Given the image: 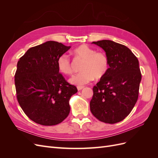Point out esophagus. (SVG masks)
Listing matches in <instances>:
<instances>
[{
  "label": "esophagus",
  "mask_w": 158,
  "mask_h": 158,
  "mask_svg": "<svg viewBox=\"0 0 158 158\" xmlns=\"http://www.w3.org/2000/svg\"><path fill=\"white\" fill-rule=\"evenodd\" d=\"M84 88V86H78V87H77V89H78V91H80V90H81V89H82Z\"/></svg>",
  "instance_id": "obj_1"
}]
</instances>
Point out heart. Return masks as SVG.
Instances as JSON below:
<instances>
[{
  "mask_svg": "<svg viewBox=\"0 0 158 158\" xmlns=\"http://www.w3.org/2000/svg\"><path fill=\"white\" fill-rule=\"evenodd\" d=\"M74 55L83 60L80 73L76 74L69 79V82L76 85L86 84L94 78L100 79L106 75L109 69V59L103 52H96L92 47L82 45L74 51ZM57 67L62 74L70 75L73 73L70 60L68 55H63L56 61Z\"/></svg>",
  "mask_w": 158,
  "mask_h": 158,
  "instance_id": "heart-1",
  "label": "heart"
}]
</instances>
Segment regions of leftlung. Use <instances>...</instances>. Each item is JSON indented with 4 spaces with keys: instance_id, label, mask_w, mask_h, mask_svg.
Here are the masks:
<instances>
[{
    "instance_id": "obj_1",
    "label": "left lung",
    "mask_w": 158,
    "mask_h": 158,
    "mask_svg": "<svg viewBox=\"0 0 158 158\" xmlns=\"http://www.w3.org/2000/svg\"><path fill=\"white\" fill-rule=\"evenodd\" d=\"M102 48L109 68L93 88L90 111L99 121L114 124L123 121L137 102L142 75L139 62L127 47L111 40L94 41Z\"/></svg>"
}]
</instances>
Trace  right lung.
Wrapping results in <instances>:
<instances>
[{
  "mask_svg": "<svg viewBox=\"0 0 158 158\" xmlns=\"http://www.w3.org/2000/svg\"><path fill=\"white\" fill-rule=\"evenodd\" d=\"M70 47L46 41L28 49L18 62L14 76L18 102L26 115L40 125H57L70 113L69 100L78 89L64 80L56 61Z\"/></svg>",
  "mask_w": 158,
  "mask_h": 158,
  "instance_id": "1",
  "label": "right lung"
}]
</instances>
